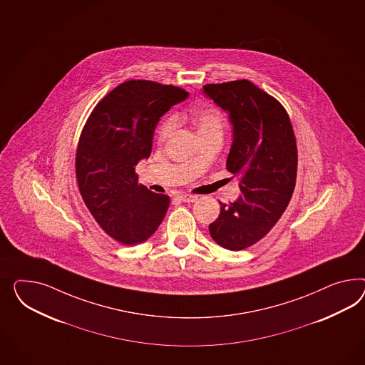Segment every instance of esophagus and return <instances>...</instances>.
Masks as SVG:
<instances>
[{
  "label": "esophagus",
  "instance_id": "1",
  "mask_svg": "<svg viewBox=\"0 0 365 365\" xmlns=\"http://www.w3.org/2000/svg\"><path fill=\"white\" fill-rule=\"evenodd\" d=\"M178 197H179L182 202H186V203H192V202H197V195H190V194H180Z\"/></svg>",
  "mask_w": 365,
  "mask_h": 365
}]
</instances>
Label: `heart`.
<instances>
[{"mask_svg": "<svg viewBox=\"0 0 365 365\" xmlns=\"http://www.w3.org/2000/svg\"><path fill=\"white\" fill-rule=\"evenodd\" d=\"M191 118L197 130V134H205L210 131H222L223 128V114L215 106H200L191 113ZM177 125L174 117L165 119L158 128L157 137L159 140L168 138Z\"/></svg>", "mask_w": 365, "mask_h": 365, "instance_id": "obj_1", "label": "heart"}]
</instances>
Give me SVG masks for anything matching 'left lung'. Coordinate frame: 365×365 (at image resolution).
Returning a JSON list of instances; mask_svg holds the SVG:
<instances>
[{
	"label": "left lung",
	"mask_w": 365,
	"mask_h": 365,
	"mask_svg": "<svg viewBox=\"0 0 365 365\" xmlns=\"http://www.w3.org/2000/svg\"><path fill=\"white\" fill-rule=\"evenodd\" d=\"M205 94L228 111L234 142L226 168L239 178L242 195L220 203L208 230L231 251L257 243L275 226L291 200L297 173V148L284 106L251 81L207 83Z\"/></svg>",
	"instance_id": "obj_1"
}]
</instances>
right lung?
Here are the masks:
<instances>
[{"mask_svg":"<svg viewBox=\"0 0 365 365\" xmlns=\"http://www.w3.org/2000/svg\"><path fill=\"white\" fill-rule=\"evenodd\" d=\"M187 96L173 85L130 79L99 101L81 131L79 194L101 228L122 245L145 242L168 212L170 197L139 185L135 166L151 154L159 118Z\"/></svg>","mask_w":365,"mask_h":365,"instance_id":"add662e5","label":"right lung"}]
</instances>
